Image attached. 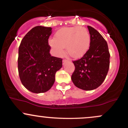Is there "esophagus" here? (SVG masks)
Returning a JSON list of instances; mask_svg holds the SVG:
<instances>
[{"mask_svg": "<svg viewBox=\"0 0 128 128\" xmlns=\"http://www.w3.org/2000/svg\"><path fill=\"white\" fill-rule=\"evenodd\" d=\"M62 62H63V63H65L66 62H67V60H66V59H64L62 60Z\"/></svg>", "mask_w": 128, "mask_h": 128, "instance_id": "esophagus-1", "label": "esophagus"}]
</instances>
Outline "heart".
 Listing matches in <instances>:
<instances>
[{
	"mask_svg": "<svg viewBox=\"0 0 128 128\" xmlns=\"http://www.w3.org/2000/svg\"><path fill=\"white\" fill-rule=\"evenodd\" d=\"M49 44L57 56H60L64 54L66 47L67 52L72 58H79L88 50L91 36L85 28H63L56 32L54 38L49 40Z\"/></svg>",
	"mask_w": 128,
	"mask_h": 128,
	"instance_id": "1",
	"label": "heart"
}]
</instances>
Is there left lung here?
<instances>
[{"label": "left lung", "mask_w": 128, "mask_h": 128, "mask_svg": "<svg viewBox=\"0 0 128 128\" xmlns=\"http://www.w3.org/2000/svg\"><path fill=\"white\" fill-rule=\"evenodd\" d=\"M91 36L88 50L80 59L73 61L75 69L72 75L74 86L92 90L102 84L110 67V54L107 42L98 30L88 26Z\"/></svg>", "instance_id": "8db88e82"}]
</instances>
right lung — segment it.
Masks as SVG:
<instances>
[{"label":"right lung","mask_w":128,"mask_h":128,"mask_svg":"<svg viewBox=\"0 0 128 128\" xmlns=\"http://www.w3.org/2000/svg\"><path fill=\"white\" fill-rule=\"evenodd\" d=\"M51 34V28L36 26L23 37L18 48L19 77L23 86L34 93L49 90L55 82L56 72L62 66V59L49 53Z\"/></svg>","instance_id":"1"}]
</instances>
